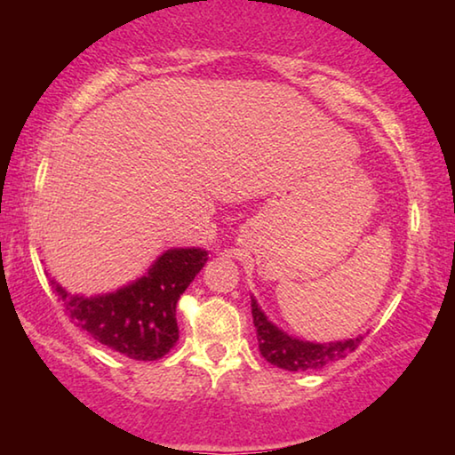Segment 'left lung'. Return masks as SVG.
<instances>
[{
  "mask_svg": "<svg viewBox=\"0 0 455 455\" xmlns=\"http://www.w3.org/2000/svg\"><path fill=\"white\" fill-rule=\"evenodd\" d=\"M251 311L252 323L257 329L259 351L268 363L284 369V371H311V369H321L337 359L347 357L349 353L357 349L363 335L355 339H345V341H331V343H313L303 341V339L284 333L275 323L267 317L265 311L260 309L257 299L251 297Z\"/></svg>",
  "mask_w": 455,
  "mask_h": 455,
  "instance_id": "obj_1",
  "label": "left lung"
}]
</instances>
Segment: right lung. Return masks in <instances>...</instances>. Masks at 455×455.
<instances>
[{
    "mask_svg": "<svg viewBox=\"0 0 455 455\" xmlns=\"http://www.w3.org/2000/svg\"><path fill=\"white\" fill-rule=\"evenodd\" d=\"M206 260L209 252L198 246L168 249L140 279L94 297L72 295L50 283L84 333L124 357L156 361L179 341L176 303Z\"/></svg>",
    "mask_w": 455,
    "mask_h": 455,
    "instance_id": "obj_1",
    "label": "right lung"
}]
</instances>
